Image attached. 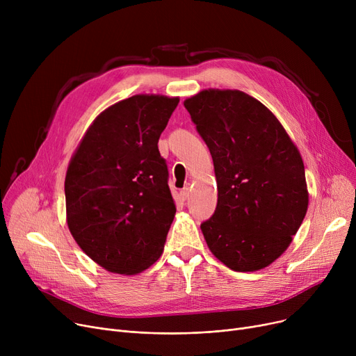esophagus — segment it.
I'll list each match as a JSON object with an SVG mask.
<instances>
[{
  "label": "esophagus",
  "mask_w": 356,
  "mask_h": 356,
  "mask_svg": "<svg viewBox=\"0 0 356 356\" xmlns=\"http://www.w3.org/2000/svg\"><path fill=\"white\" fill-rule=\"evenodd\" d=\"M189 195H191V186H184V188L180 191V197H181V200L188 199Z\"/></svg>",
  "instance_id": "34e87169"
}]
</instances>
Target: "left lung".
<instances>
[{"label": "left lung", "mask_w": 356, "mask_h": 356, "mask_svg": "<svg viewBox=\"0 0 356 356\" xmlns=\"http://www.w3.org/2000/svg\"><path fill=\"white\" fill-rule=\"evenodd\" d=\"M209 147L218 184L200 225L211 252L234 271L268 267L290 247L309 207L300 152L273 112L238 89H203L184 101Z\"/></svg>", "instance_id": "left-lung-1"}]
</instances>
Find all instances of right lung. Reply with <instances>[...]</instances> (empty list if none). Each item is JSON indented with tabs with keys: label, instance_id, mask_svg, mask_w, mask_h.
I'll use <instances>...</instances> for the list:
<instances>
[{
	"label": "right lung",
	"instance_id": "obj_1",
	"mask_svg": "<svg viewBox=\"0 0 356 356\" xmlns=\"http://www.w3.org/2000/svg\"><path fill=\"white\" fill-rule=\"evenodd\" d=\"M179 101L141 93L108 106L69 161V231L109 273L136 275L163 254L176 204L157 143Z\"/></svg>",
	"mask_w": 356,
	"mask_h": 356
}]
</instances>
